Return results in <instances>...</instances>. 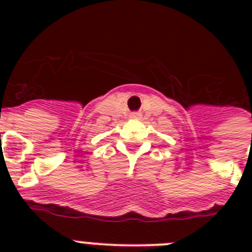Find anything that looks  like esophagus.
<instances>
[{"mask_svg": "<svg viewBox=\"0 0 252 252\" xmlns=\"http://www.w3.org/2000/svg\"><path fill=\"white\" fill-rule=\"evenodd\" d=\"M130 118H132V119H140V118H141V114H138V112H133V114H130Z\"/></svg>", "mask_w": 252, "mask_h": 252, "instance_id": "esophagus-1", "label": "esophagus"}]
</instances>
